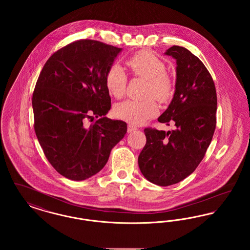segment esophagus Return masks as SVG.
Masks as SVG:
<instances>
[{
    "label": "esophagus",
    "instance_id": "obj_1",
    "mask_svg": "<svg viewBox=\"0 0 250 250\" xmlns=\"http://www.w3.org/2000/svg\"><path fill=\"white\" fill-rule=\"evenodd\" d=\"M135 130H137V127H136L135 125H128V126H127V132H128V133H131V132H133V131Z\"/></svg>",
    "mask_w": 250,
    "mask_h": 250
}]
</instances>
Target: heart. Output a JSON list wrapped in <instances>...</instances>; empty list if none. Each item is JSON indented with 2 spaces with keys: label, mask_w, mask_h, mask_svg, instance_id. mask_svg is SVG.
I'll return each instance as SVG.
<instances>
[{
  "label": "heart",
  "mask_w": 250,
  "mask_h": 250,
  "mask_svg": "<svg viewBox=\"0 0 250 250\" xmlns=\"http://www.w3.org/2000/svg\"><path fill=\"white\" fill-rule=\"evenodd\" d=\"M126 65L136 77L147 81L144 96L146 99L125 100L115 107L116 115L133 125H142L157 113L155 99L161 103L167 101L173 92V83L166 72L165 63L148 50H142L126 60ZM109 95L121 98L125 95L127 83L126 74L118 65L113 64L107 69L105 78Z\"/></svg>",
  "instance_id": "heart-1"
}]
</instances>
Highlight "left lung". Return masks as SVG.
<instances>
[{"label": "left lung", "mask_w": 250, "mask_h": 250, "mask_svg": "<svg viewBox=\"0 0 250 250\" xmlns=\"http://www.w3.org/2000/svg\"><path fill=\"white\" fill-rule=\"evenodd\" d=\"M166 55L176 60L175 93L158 122L172 131L145 128L146 144L138 162L143 176L167 187L187 178L204 157L216 125V91L202 61L184 47L172 46Z\"/></svg>", "instance_id": "obj_1"}]
</instances>
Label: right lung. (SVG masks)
I'll use <instances>...</instances> for the list:
<instances>
[{"label":"right lung","instance_id":"obj_1","mask_svg":"<svg viewBox=\"0 0 250 250\" xmlns=\"http://www.w3.org/2000/svg\"><path fill=\"white\" fill-rule=\"evenodd\" d=\"M122 48L81 39L46 62L33 95L35 131L48 162L61 175L83 181L107 164L127 125L105 117L110 96L107 69ZM98 118L90 126L87 119Z\"/></svg>","mask_w":250,"mask_h":250}]
</instances>
